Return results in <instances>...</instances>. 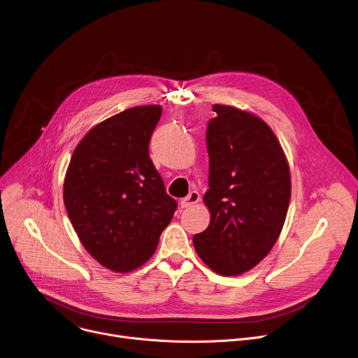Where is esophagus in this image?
Masks as SVG:
<instances>
[{"mask_svg": "<svg viewBox=\"0 0 358 358\" xmlns=\"http://www.w3.org/2000/svg\"><path fill=\"white\" fill-rule=\"evenodd\" d=\"M198 201H199V194L196 191H191L185 198L181 199L180 206H181V208H188V207L194 206V203H196Z\"/></svg>", "mask_w": 358, "mask_h": 358, "instance_id": "obj_1", "label": "esophagus"}]
</instances>
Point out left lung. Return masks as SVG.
I'll use <instances>...</instances> for the list:
<instances>
[{
    "instance_id": "8db88e82",
    "label": "left lung",
    "mask_w": 358,
    "mask_h": 358,
    "mask_svg": "<svg viewBox=\"0 0 358 358\" xmlns=\"http://www.w3.org/2000/svg\"><path fill=\"white\" fill-rule=\"evenodd\" d=\"M207 126L211 211L208 228L192 238L198 257L224 276L258 265L278 241L289 201L290 174L283 150L259 117L214 105Z\"/></svg>"
}]
</instances>
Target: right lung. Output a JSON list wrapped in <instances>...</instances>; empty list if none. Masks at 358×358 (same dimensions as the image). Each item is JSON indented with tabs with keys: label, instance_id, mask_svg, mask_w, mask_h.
Returning <instances> with one entry per match:
<instances>
[{
	"label": "right lung",
	"instance_id": "obj_1",
	"mask_svg": "<svg viewBox=\"0 0 358 358\" xmlns=\"http://www.w3.org/2000/svg\"><path fill=\"white\" fill-rule=\"evenodd\" d=\"M162 108L137 106L94 126L75 148L64 184L69 220L92 257L130 272L155 253L178 203L148 155Z\"/></svg>",
	"mask_w": 358,
	"mask_h": 358
}]
</instances>
